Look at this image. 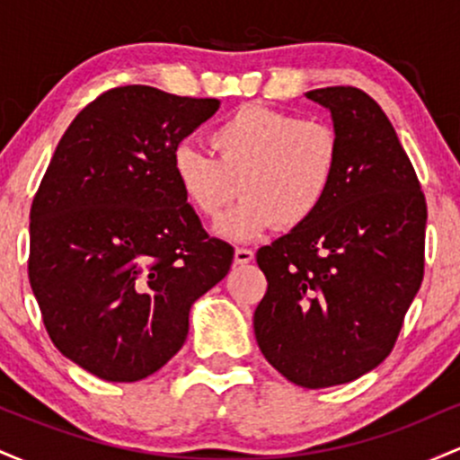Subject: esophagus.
Returning <instances> with one entry per match:
<instances>
[{"instance_id":"obj_1","label":"esophagus","mask_w":460,"mask_h":460,"mask_svg":"<svg viewBox=\"0 0 460 460\" xmlns=\"http://www.w3.org/2000/svg\"><path fill=\"white\" fill-rule=\"evenodd\" d=\"M234 260L237 266H246V263H251L252 260H255V252H252L251 248H235Z\"/></svg>"}]
</instances>
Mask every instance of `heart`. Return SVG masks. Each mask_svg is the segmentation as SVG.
<instances>
[{
	"label": "heart",
	"mask_w": 460,
	"mask_h": 460,
	"mask_svg": "<svg viewBox=\"0 0 460 460\" xmlns=\"http://www.w3.org/2000/svg\"><path fill=\"white\" fill-rule=\"evenodd\" d=\"M212 155L179 145L171 171L190 208L216 220L218 234L255 240L268 229L294 231L324 208L341 166V138L322 120L248 103L226 114L208 134Z\"/></svg>",
	"instance_id": "obj_1"
}]
</instances>
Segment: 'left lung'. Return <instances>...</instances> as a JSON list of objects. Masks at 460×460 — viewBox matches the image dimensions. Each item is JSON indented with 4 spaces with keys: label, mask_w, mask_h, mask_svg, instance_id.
<instances>
[{
    "label": "left lung",
    "mask_w": 460,
    "mask_h": 460,
    "mask_svg": "<svg viewBox=\"0 0 460 460\" xmlns=\"http://www.w3.org/2000/svg\"><path fill=\"white\" fill-rule=\"evenodd\" d=\"M341 138L335 188L311 223L257 251L255 337L288 381L332 387L383 363L424 279L426 199L381 105L355 86L309 91Z\"/></svg>",
    "instance_id": "1"
}]
</instances>
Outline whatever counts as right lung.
Wrapping results in <instances>:
<instances>
[{
    "label": "right lung",
    "mask_w": 460,
    "mask_h": 460,
    "mask_svg": "<svg viewBox=\"0 0 460 460\" xmlns=\"http://www.w3.org/2000/svg\"><path fill=\"white\" fill-rule=\"evenodd\" d=\"M218 99L119 86L58 142L30 209L31 292L58 350L103 381L157 372L188 337L190 307L234 261L186 203L171 155Z\"/></svg>",
    "instance_id": "add662e5"
}]
</instances>
